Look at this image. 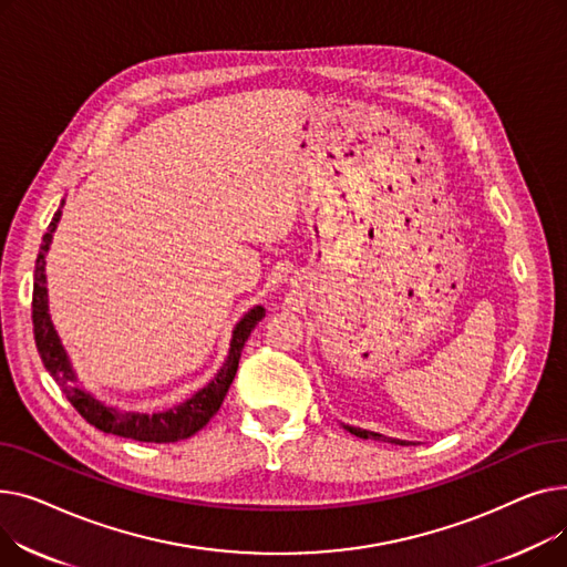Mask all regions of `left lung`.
<instances>
[{
  "instance_id": "1",
  "label": "left lung",
  "mask_w": 567,
  "mask_h": 567,
  "mask_svg": "<svg viewBox=\"0 0 567 567\" xmlns=\"http://www.w3.org/2000/svg\"><path fill=\"white\" fill-rule=\"evenodd\" d=\"M344 430H349L353 436H361V439L389 441V443H395V445H415L413 441H402V439H393V436H383V434H377V432H370V430H361V427H351V425H344Z\"/></svg>"
}]
</instances>
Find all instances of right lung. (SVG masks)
Returning <instances> with one entry per match:
<instances>
[{
    "label": "right lung",
    "mask_w": 567,
    "mask_h": 567,
    "mask_svg": "<svg viewBox=\"0 0 567 567\" xmlns=\"http://www.w3.org/2000/svg\"><path fill=\"white\" fill-rule=\"evenodd\" d=\"M62 206H64V199H62ZM62 206L56 208V214H54L48 231L43 234V244H41V250L37 257V271H34L32 321H34L37 349L41 353V361H43L45 370L59 383V389L66 393L69 402L75 406V411L82 415V419L105 434H116V436L133 439V441H146V443H174V441L193 436L208 421H212L216 411L220 409V404L229 391V385L234 381V374L238 370V359H241L244 344H246L250 331L261 321L264 308L261 306L250 308L241 317V321L234 326L227 361L223 363L218 374L186 402L176 404L167 411H158V413H137V411H122V409L107 406L92 393L80 389L78 377L69 361V353L62 347V340H59L54 326L50 321V315H48L45 255L52 244V234L56 229V223H59V218H62Z\"/></svg>",
    "instance_id": "right-lung-1"
}]
</instances>
